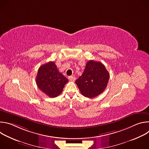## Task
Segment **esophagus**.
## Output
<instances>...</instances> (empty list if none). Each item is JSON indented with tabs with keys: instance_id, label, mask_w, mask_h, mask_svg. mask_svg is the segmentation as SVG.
<instances>
[{
	"instance_id": "esophagus-1",
	"label": "esophagus",
	"mask_w": 149,
	"mask_h": 149,
	"mask_svg": "<svg viewBox=\"0 0 149 149\" xmlns=\"http://www.w3.org/2000/svg\"><path fill=\"white\" fill-rule=\"evenodd\" d=\"M68 79L70 81H74L75 80V77H73V76H70L68 77Z\"/></svg>"
}]
</instances>
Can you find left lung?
I'll return each instance as SVG.
<instances>
[{
	"label": "left lung",
	"mask_w": 149,
	"mask_h": 149,
	"mask_svg": "<svg viewBox=\"0 0 149 149\" xmlns=\"http://www.w3.org/2000/svg\"><path fill=\"white\" fill-rule=\"evenodd\" d=\"M110 74L102 63L90 60L75 83L82 95L91 98L103 93L107 86Z\"/></svg>",
	"instance_id": "8db88e82"
}]
</instances>
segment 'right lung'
<instances>
[{
    "label": "right lung",
    "mask_w": 149,
    "mask_h": 149,
    "mask_svg": "<svg viewBox=\"0 0 149 149\" xmlns=\"http://www.w3.org/2000/svg\"><path fill=\"white\" fill-rule=\"evenodd\" d=\"M68 79L60 73L55 62L50 61L41 65L36 77L38 87L49 97L58 96Z\"/></svg>",
    "instance_id": "obj_1"
}]
</instances>
